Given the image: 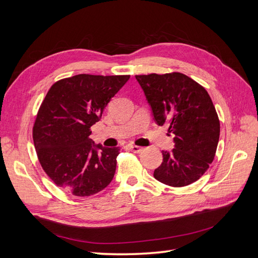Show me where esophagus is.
Wrapping results in <instances>:
<instances>
[{
    "label": "esophagus",
    "instance_id": "34e87169",
    "mask_svg": "<svg viewBox=\"0 0 258 258\" xmlns=\"http://www.w3.org/2000/svg\"><path fill=\"white\" fill-rule=\"evenodd\" d=\"M130 151H132L134 153H142L144 151V148L141 146H138V145H129Z\"/></svg>",
    "mask_w": 258,
    "mask_h": 258
}]
</instances>
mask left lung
<instances>
[{"instance_id":"1","label":"left lung","mask_w":258,"mask_h":258,"mask_svg":"<svg viewBox=\"0 0 258 258\" xmlns=\"http://www.w3.org/2000/svg\"><path fill=\"white\" fill-rule=\"evenodd\" d=\"M155 121L168 123L174 148L162 151L155 169L157 181L173 187L196 182L213 161L220 139V119L208 91L185 74L136 75Z\"/></svg>"}]
</instances>
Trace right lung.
<instances>
[{
    "mask_svg": "<svg viewBox=\"0 0 258 258\" xmlns=\"http://www.w3.org/2000/svg\"><path fill=\"white\" fill-rule=\"evenodd\" d=\"M129 77L79 74L48 90L36 115L33 142L43 170L61 189L87 197L112 182L119 147L96 145L90 127Z\"/></svg>",
    "mask_w": 258,
    "mask_h": 258,
    "instance_id": "add662e5",
    "label": "right lung"
}]
</instances>
